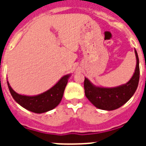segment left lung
I'll return each mask as SVG.
<instances>
[{"label":"left lung","instance_id":"8db88e82","mask_svg":"<svg viewBox=\"0 0 146 146\" xmlns=\"http://www.w3.org/2000/svg\"><path fill=\"white\" fill-rule=\"evenodd\" d=\"M135 54L136 58L135 72L131 79L125 84L111 88L96 86L85 77V94L94 106L102 110L113 111L127 103L133 96L139 80V61L136 50Z\"/></svg>","mask_w":146,"mask_h":146}]
</instances>
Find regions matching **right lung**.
<instances>
[{
  "mask_svg": "<svg viewBox=\"0 0 146 146\" xmlns=\"http://www.w3.org/2000/svg\"><path fill=\"white\" fill-rule=\"evenodd\" d=\"M70 76L71 74H67L62 76L54 86L36 96H24L17 93L11 88L8 81L7 86L12 97L20 106L34 113H45L55 108L60 104Z\"/></svg>",
  "mask_w": 146,
  "mask_h": 146,
  "instance_id": "1",
  "label": "right lung"
}]
</instances>
